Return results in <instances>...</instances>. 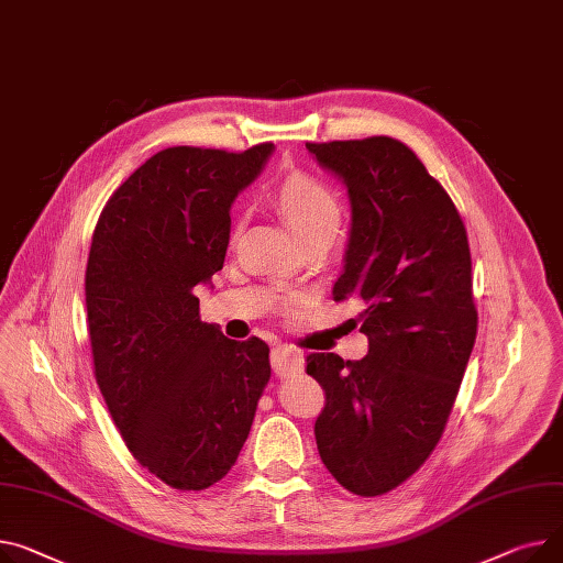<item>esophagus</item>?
Wrapping results in <instances>:
<instances>
[{"mask_svg": "<svg viewBox=\"0 0 563 563\" xmlns=\"http://www.w3.org/2000/svg\"><path fill=\"white\" fill-rule=\"evenodd\" d=\"M272 366L276 371V376H280V378L291 376V373H301L303 371V353L291 344H278L272 351Z\"/></svg>", "mask_w": 563, "mask_h": 563, "instance_id": "34e87169", "label": "esophagus"}]
</instances>
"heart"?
Wrapping results in <instances>:
<instances>
[{
    "label": "heart",
    "mask_w": 563,
    "mask_h": 563,
    "mask_svg": "<svg viewBox=\"0 0 563 563\" xmlns=\"http://www.w3.org/2000/svg\"><path fill=\"white\" fill-rule=\"evenodd\" d=\"M278 208L294 233L306 240L328 233L334 238L342 223V201L332 187L310 174L289 176L278 190Z\"/></svg>",
    "instance_id": "b5f03b06"
}]
</instances>
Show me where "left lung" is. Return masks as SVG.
Masks as SVG:
<instances>
[{
	"mask_svg": "<svg viewBox=\"0 0 563 563\" xmlns=\"http://www.w3.org/2000/svg\"><path fill=\"white\" fill-rule=\"evenodd\" d=\"M306 146L349 190L351 231L332 296L357 298L368 336L355 362L308 355L325 391L317 448L344 489L383 496L430 457L464 378L477 334L468 238L453 199L402 142Z\"/></svg>",
	"mask_w": 563,
	"mask_h": 563,
	"instance_id": "obj_1",
	"label": "left lung"
}]
</instances>
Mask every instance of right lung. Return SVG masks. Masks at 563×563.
<instances>
[{"label":"right lung","instance_id":"add662e5","mask_svg":"<svg viewBox=\"0 0 563 563\" xmlns=\"http://www.w3.org/2000/svg\"><path fill=\"white\" fill-rule=\"evenodd\" d=\"M274 154L172 146L103 206L86 269L95 378L133 457L180 492L227 475L249 437L269 346L203 323L195 287L223 267L231 206Z\"/></svg>","mask_w":563,"mask_h":563}]
</instances>
